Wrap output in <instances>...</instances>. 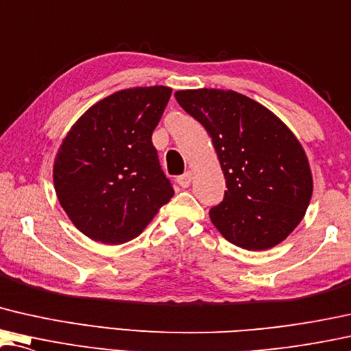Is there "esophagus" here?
Masks as SVG:
<instances>
[{"label":"esophagus","mask_w":351,"mask_h":351,"mask_svg":"<svg viewBox=\"0 0 351 351\" xmlns=\"http://www.w3.org/2000/svg\"><path fill=\"white\" fill-rule=\"evenodd\" d=\"M191 179H193V174L190 171H186V172H184V174L182 176H179L177 177V184H179L182 188H186V186H190V184H191Z\"/></svg>","instance_id":"obj_1"}]
</instances>
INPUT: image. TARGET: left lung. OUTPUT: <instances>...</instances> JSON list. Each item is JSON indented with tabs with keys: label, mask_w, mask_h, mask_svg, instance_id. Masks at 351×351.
Wrapping results in <instances>:
<instances>
[{
	"label": "left lung",
	"mask_w": 351,
	"mask_h": 351,
	"mask_svg": "<svg viewBox=\"0 0 351 351\" xmlns=\"http://www.w3.org/2000/svg\"><path fill=\"white\" fill-rule=\"evenodd\" d=\"M180 108L210 134L226 179L209 210L223 237L247 250L280 243L302 220L312 174L301 144L256 101L231 90L176 91Z\"/></svg>",
	"instance_id": "8db88e82"
}]
</instances>
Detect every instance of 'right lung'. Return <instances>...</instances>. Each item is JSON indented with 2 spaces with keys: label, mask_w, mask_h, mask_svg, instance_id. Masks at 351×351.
<instances>
[{
  "label": "right lung",
  "mask_w": 351,
  "mask_h": 351,
  "mask_svg": "<svg viewBox=\"0 0 351 351\" xmlns=\"http://www.w3.org/2000/svg\"><path fill=\"white\" fill-rule=\"evenodd\" d=\"M172 90L128 88L77 120L55 158L58 201L79 231L103 243L138 237L174 195L152 133Z\"/></svg>",
  "instance_id": "add662e5"
}]
</instances>
